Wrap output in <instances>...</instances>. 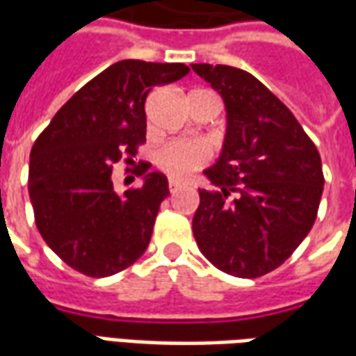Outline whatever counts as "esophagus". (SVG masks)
Masks as SVG:
<instances>
[{
    "label": "esophagus",
    "instance_id": "34e87169",
    "mask_svg": "<svg viewBox=\"0 0 356 356\" xmlns=\"http://www.w3.org/2000/svg\"><path fill=\"white\" fill-rule=\"evenodd\" d=\"M168 186H170V193L173 194V193H177L179 188H181V183H177V181H173V179H171L170 185H168Z\"/></svg>",
    "mask_w": 356,
    "mask_h": 356
}]
</instances>
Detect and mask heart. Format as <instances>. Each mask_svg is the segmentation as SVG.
I'll use <instances>...</instances> for the list:
<instances>
[{"label":"heart","mask_w":356,"mask_h":356,"mask_svg":"<svg viewBox=\"0 0 356 356\" xmlns=\"http://www.w3.org/2000/svg\"><path fill=\"white\" fill-rule=\"evenodd\" d=\"M209 160V148L200 140H171L156 152V165L173 179H186Z\"/></svg>","instance_id":"b5f03b06"}]
</instances>
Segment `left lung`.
Segmentation results:
<instances>
[{"label":"left lung","mask_w":356,"mask_h":356,"mask_svg":"<svg viewBox=\"0 0 356 356\" xmlns=\"http://www.w3.org/2000/svg\"><path fill=\"white\" fill-rule=\"evenodd\" d=\"M223 97V152L204 175L193 232L227 275L257 278L280 267L313 229L324 175L321 154L296 116L246 70L193 65Z\"/></svg>","instance_id":"1"}]
</instances>
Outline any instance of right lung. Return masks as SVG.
Segmentation results:
<instances>
[{"label": "right lung", "instance_id": "1", "mask_svg": "<svg viewBox=\"0 0 356 356\" xmlns=\"http://www.w3.org/2000/svg\"><path fill=\"white\" fill-rule=\"evenodd\" d=\"M188 72L183 63L120 60L74 93L35 139L28 173L35 227L74 270L102 278L145 254L168 179L139 162L143 186L118 194L112 168L133 163L147 140L148 93Z\"/></svg>", "mask_w": 356, "mask_h": 356}]
</instances>
